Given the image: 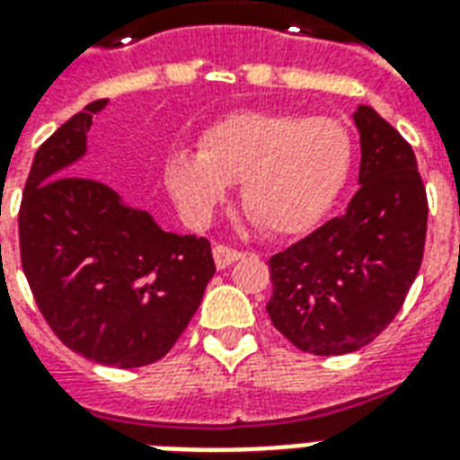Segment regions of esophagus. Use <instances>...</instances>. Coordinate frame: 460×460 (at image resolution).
Returning <instances> with one entry per match:
<instances>
[{"mask_svg": "<svg viewBox=\"0 0 460 460\" xmlns=\"http://www.w3.org/2000/svg\"><path fill=\"white\" fill-rule=\"evenodd\" d=\"M212 255H215V265L219 267V270H224V267H229L231 262H236V260L243 258V252L224 243H217L215 248H212Z\"/></svg>", "mask_w": 460, "mask_h": 460, "instance_id": "34e87169", "label": "esophagus"}]
</instances>
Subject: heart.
<instances>
[{"label": "heart", "instance_id": "1", "mask_svg": "<svg viewBox=\"0 0 460 460\" xmlns=\"http://www.w3.org/2000/svg\"><path fill=\"white\" fill-rule=\"evenodd\" d=\"M353 138L332 117L243 110L200 133V150L173 147L162 164L164 186L190 224H205L241 183L251 219L279 236L320 222L346 186Z\"/></svg>", "mask_w": 460, "mask_h": 460}]
</instances>
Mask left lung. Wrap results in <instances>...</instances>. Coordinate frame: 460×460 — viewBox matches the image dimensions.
Instances as JSON below:
<instances>
[{"label":"left lung","instance_id":"8db88e82","mask_svg":"<svg viewBox=\"0 0 460 460\" xmlns=\"http://www.w3.org/2000/svg\"><path fill=\"white\" fill-rule=\"evenodd\" d=\"M353 121L358 193L341 217L270 258V320L313 356L353 353L382 334L425 252L428 193L413 147L372 107L360 104Z\"/></svg>","mask_w":460,"mask_h":460}]
</instances>
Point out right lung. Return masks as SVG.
Masks as SVG:
<instances>
[{
    "mask_svg": "<svg viewBox=\"0 0 460 460\" xmlns=\"http://www.w3.org/2000/svg\"><path fill=\"white\" fill-rule=\"evenodd\" d=\"M104 104L90 102L40 146L18 241L25 279L61 343L128 370L172 350L217 270L208 238L169 234L102 181L68 176Z\"/></svg>",
    "mask_w": 460,
    "mask_h": 460,
    "instance_id": "1",
    "label": "right lung"
}]
</instances>
